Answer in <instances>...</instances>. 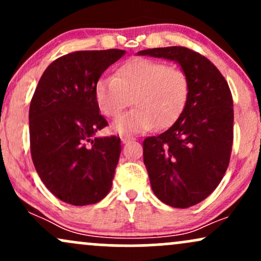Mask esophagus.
<instances>
[{
  "instance_id": "esophagus-1",
  "label": "esophagus",
  "mask_w": 261,
  "mask_h": 261,
  "mask_svg": "<svg viewBox=\"0 0 261 261\" xmlns=\"http://www.w3.org/2000/svg\"><path fill=\"white\" fill-rule=\"evenodd\" d=\"M131 140V137H128V136H124V137H121V142L122 143H126V142H128V141Z\"/></svg>"
}]
</instances>
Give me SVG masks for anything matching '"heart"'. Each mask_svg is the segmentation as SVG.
Segmentation results:
<instances>
[{
  "label": "heart",
  "mask_w": 261,
  "mask_h": 261,
  "mask_svg": "<svg viewBox=\"0 0 261 261\" xmlns=\"http://www.w3.org/2000/svg\"><path fill=\"white\" fill-rule=\"evenodd\" d=\"M189 95L190 80L185 71L146 58L128 60L115 76L101 77L94 87L95 103L107 118H116L133 101L135 109L113 122V130L120 135L172 126Z\"/></svg>",
  "instance_id": "1"
}]
</instances>
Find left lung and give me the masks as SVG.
<instances>
[{"label":"left lung","instance_id":"8db88e82","mask_svg":"<svg viewBox=\"0 0 261 261\" xmlns=\"http://www.w3.org/2000/svg\"><path fill=\"white\" fill-rule=\"evenodd\" d=\"M139 55L178 62L190 80L188 104L178 120L143 141V163L154 195L172 207H190L217 188L228 168L232 93L216 66L188 47H155Z\"/></svg>","mask_w":261,"mask_h":261}]
</instances>
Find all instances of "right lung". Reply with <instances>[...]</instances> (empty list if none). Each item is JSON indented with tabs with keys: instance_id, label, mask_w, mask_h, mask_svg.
Masks as SVG:
<instances>
[{
	"instance_id": "add662e5",
	"label": "right lung",
	"mask_w": 261,
	"mask_h": 261,
	"mask_svg": "<svg viewBox=\"0 0 261 261\" xmlns=\"http://www.w3.org/2000/svg\"><path fill=\"white\" fill-rule=\"evenodd\" d=\"M124 50H86L47 66L29 108L31 153L41 181L58 199L74 206L107 196L120 157V137H95L108 125L94 87Z\"/></svg>"
}]
</instances>
